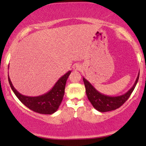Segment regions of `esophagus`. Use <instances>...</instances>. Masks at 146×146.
Masks as SVG:
<instances>
[{"mask_svg":"<svg viewBox=\"0 0 146 146\" xmlns=\"http://www.w3.org/2000/svg\"><path fill=\"white\" fill-rule=\"evenodd\" d=\"M73 69L75 70V71H78V70H80V69H81V66H80V64H75L74 66H73Z\"/></svg>","mask_w":146,"mask_h":146,"instance_id":"obj_1","label":"esophagus"}]
</instances>
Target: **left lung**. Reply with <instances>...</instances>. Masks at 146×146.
Returning <instances> with one entry per match:
<instances>
[{
    "mask_svg": "<svg viewBox=\"0 0 146 146\" xmlns=\"http://www.w3.org/2000/svg\"><path fill=\"white\" fill-rule=\"evenodd\" d=\"M139 78V73L138 74L136 81L132 87L125 94L119 95V96H108L100 93L98 90L94 88V86L90 84L86 79L83 78V81L86 88V93L93 106L98 111L104 113V112L111 111L117 108H119L125 103L128 99L130 98L132 93L137 82Z\"/></svg>",
    "mask_w": 146,
    "mask_h": 146,
    "instance_id": "8db88e82",
    "label": "left lung"
}]
</instances>
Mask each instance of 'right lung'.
<instances>
[{
  "instance_id": "right-lung-1",
  "label": "right lung",
  "mask_w": 146,
  "mask_h": 146,
  "mask_svg": "<svg viewBox=\"0 0 146 146\" xmlns=\"http://www.w3.org/2000/svg\"><path fill=\"white\" fill-rule=\"evenodd\" d=\"M71 73V71H69L62 76L47 93L37 97L25 96L21 94L13 86L9 75L8 80L13 92L23 104L36 113L51 115L57 111L62 101L66 80Z\"/></svg>"
}]
</instances>
